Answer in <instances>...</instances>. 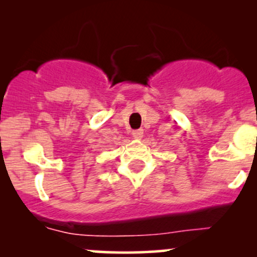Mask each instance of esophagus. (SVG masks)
Segmentation results:
<instances>
[{
    "instance_id": "1",
    "label": "esophagus",
    "mask_w": 257,
    "mask_h": 257,
    "mask_svg": "<svg viewBox=\"0 0 257 257\" xmlns=\"http://www.w3.org/2000/svg\"><path fill=\"white\" fill-rule=\"evenodd\" d=\"M132 135L134 139H141L144 135V131L143 129H137V131L132 132Z\"/></svg>"
}]
</instances>
